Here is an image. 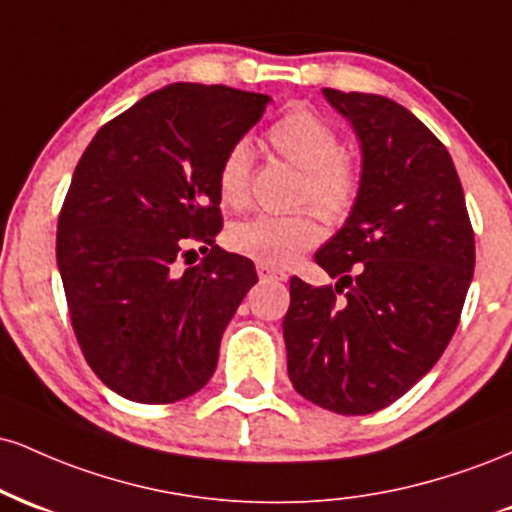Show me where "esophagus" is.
Here are the masks:
<instances>
[{"instance_id":"esophagus-1","label":"esophagus","mask_w":512,"mask_h":512,"mask_svg":"<svg viewBox=\"0 0 512 512\" xmlns=\"http://www.w3.org/2000/svg\"><path fill=\"white\" fill-rule=\"evenodd\" d=\"M257 274L260 279H274V281H286V274L279 272V269L267 267V264H257Z\"/></svg>"}]
</instances>
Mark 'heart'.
<instances>
[{
  "label": "heart",
  "instance_id": "heart-1",
  "mask_svg": "<svg viewBox=\"0 0 512 512\" xmlns=\"http://www.w3.org/2000/svg\"><path fill=\"white\" fill-rule=\"evenodd\" d=\"M267 142L281 158L303 170L298 202H310L327 221L349 214L358 195V173L351 158L339 151V134L313 110H291L267 132ZM250 146L233 144L216 173V190L226 207L243 209L250 199ZM322 228L313 211L257 214L228 228L233 252L267 267H286L317 245Z\"/></svg>",
  "mask_w": 512,
  "mask_h": 512
}]
</instances>
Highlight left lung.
<instances>
[{
	"label": "left lung",
	"instance_id": "obj_1",
	"mask_svg": "<svg viewBox=\"0 0 512 512\" xmlns=\"http://www.w3.org/2000/svg\"><path fill=\"white\" fill-rule=\"evenodd\" d=\"M322 96L354 129L361 180L349 219L315 252L334 289L291 279L289 378L317 407L373 414L443 356L472 284L474 233L448 149L419 117L375 93Z\"/></svg>",
	"mask_w": 512,
	"mask_h": 512
}]
</instances>
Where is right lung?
<instances>
[{"label":"right lung","instance_id":"right-lung-1","mask_svg":"<svg viewBox=\"0 0 512 512\" xmlns=\"http://www.w3.org/2000/svg\"><path fill=\"white\" fill-rule=\"evenodd\" d=\"M272 98L170 84L98 129L57 223L69 317L93 373L120 397L170 404L209 383L255 264L214 245L216 173ZM190 237L212 245L188 268ZM192 252V250H190Z\"/></svg>","mask_w":512,"mask_h":512}]
</instances>
